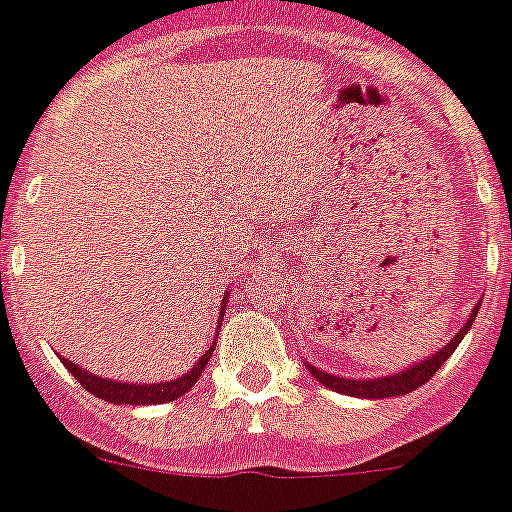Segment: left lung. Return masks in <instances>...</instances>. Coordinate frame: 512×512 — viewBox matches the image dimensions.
<instances>
[{
    "instance_id": "8db88e82",
    "label": "left lung",
    "mask_w": 512,
    "mask_h": 512,
    "mask_svg": "<svg viewBox=\"0 0 512 512\" xmlns=\"http://www.w3.org/2000/svg\"><path fill=\"white\" fill-rule=\"evenodd\" d=\"M477 310H480V303L475 305V310L470 313L467 323L462 326V331L452 338V343L437 351L434 356L424 358L422 364L412 366V369L401 371V374L394 376H384V379H341V376H331L326 371H318L315 366L308 364V371L315 376V379L321 381L326 389L338 391V394H348V396H361V399H389V396H401L409 394V391L419 389L422 384H427L434 374L439 371V366H444V361L455 353V348L460 346V341L465 338V333L470 331V326L475 323Z\"/></svg>"
}]
</instances>
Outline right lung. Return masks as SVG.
<instances>
[{
    "mask_svg": "<svg viewBox=\"0 0 512 512\" xmlns=\"http://www.w3.org/2000/svg\"><path fill=\"white\" fill-rule=\"evenodd\" d=\"M224 305H227V298L222 300L219 323H222L224 318ZM212 353H214V346H209L189 374L179 376V379L174 381H164V384H121V381L88 374V371L75 366L73 361H68V358H60V361L65 364V369L80 381V386H83L85 391H90L93 396H98V399L111 401V404H138V407H146V404H166V401H174L179 399V396H184L191 386L197 384V379L202 376L204 366H207Z\"/></svg>",
    "mask_w": 512,
    "mask_h": 512,
    "instance_id": "right-lung-1",
    "label": "right lung"
}]
</instances>
